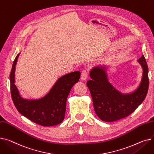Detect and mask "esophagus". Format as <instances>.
<instances>
[{"instance_id":"1","label":"esophagus","mask_w":154,"mask_h":154,"mask_svg":"<svg viewBox=\"0 0 154 154\" xmlns=\"http://www.w3.org/2000/svg\"><path fill=\"white\" fill-rule=\"evenodd\" d=\"M88 71L87 70H84L82 71L81 72V80L82 81H85L87 78H88Z\"/></svg>"}]
</instances>
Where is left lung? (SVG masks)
<instances>
[{
	"label": "left lung",
	"instance_id": "1",
	"mask_svg": "<svg viewBox=\"0 0 154 154\" xmlns=\"http://www.w3.org/2000/svg\"><path fill=\"white\" fill-rule=\"evenodd\" d=\"M137 61L142 69V79L139 86L130 93H122L113 86L105 68L93 67L90 71L91 79L87 85L95 111L101 121L112 122L126 118L144 100L149 88L148 67L144 55Z\"/></svg>",
	"mask_w": 154,
	"mask_h": 154
}]
</instances>
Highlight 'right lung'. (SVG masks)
Masks as SVG:
<instances>
[{"label": "right lung", "instance_id": "1", "mask_svg": "<svg viewBox=\"0 0 154 154\" xmlns=\"http://www.w3.org/2000/svg\"><path fill=\"white\" fill-rule=\"evenodd\" d=\"M20 53L16 56L10 75V90L14 103L19 112L29 120L43 126H52L64 119L66 101L70 90L78 82L80 72H72L58 78L43 97L36 99L23 98L16 86L15 69Z\"/></svg>", "mask_w": 154, "mask_h": 154}]
</instances>
